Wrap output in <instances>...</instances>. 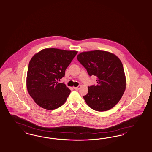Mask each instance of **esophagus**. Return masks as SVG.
Masks as SVG:
<instances>
[{"mask_svg": "<svg viewBox=\"0 0 152 152\" xmlns=\"http://www.w3.org/2000/svg\"><path fill=\"white\" fill-rule=\"evenodd\" d=\"M80 88H81V85H79V86H77V87H74L73 89H75V90H79V89H80Z\"/></svg>", "mask_w": 152, "mask_h": 152, "instance_id": "obj_1", "label": "esophagus"}]
</instances>
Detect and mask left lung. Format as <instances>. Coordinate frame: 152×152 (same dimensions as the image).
Listing matches in <instances>:
<instances>
[{
	"label": "left lung",
	"instance_id": "1",
	"mask_svg": "<svg viewBox=\"0 0 152 152\" xmlns=\"http://www.w3.org/2000/svg\"><path fill=\"white\" fill-rule=\"evenodd\" d=\"M77 59L89 74L97 77L95 85L88 87L83 96L86 104L97 111L109 110L118 103L126 89V77L120 59L114 54L102 50L80 53Z\"/></svg>",
	"mask_w": 152,
	"mask_h": 152
}]
</instances>
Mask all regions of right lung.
I'll return each mask as SVG.
<instances>
[{
    "label": "right lung",
    "mask_w": 152,
    "mask_h": 152,
    "mask_svg": "<svg viewBox=\"0 0 152 152\" xmlns=\"http://www.w3.org/2000/svg\"><path fill=\"white\" fill-rule=\"evenodd\" d=\"M77 52L47 48L35 54L30 61L27 89L37 104L48 110L60 107L71 93L64 83H58Z\"/></svg>",
    "instance_id": "1"
}]
</instances>
